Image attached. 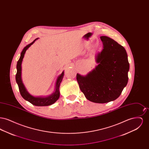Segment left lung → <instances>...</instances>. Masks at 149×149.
Returning <instances> with one entry per match:
<instances>
[{"label": "left lung", "mask_w": 149, "mask_h": 149, "mask_svg": "<svg viewBox=\"0 0 149 149\" xmlns=\"http://www.w3.org/2000/svg\"><path fill=\"white\" fill-rule=\"evenodd\" d=\"M103 49L97 56L95 69L77 80L86 99L97 103L113 101L120 97L128 83L130 64L125 48L113 39L101 36Z\"/></svg>", "instance_id": "obj_1"}]
</instances>
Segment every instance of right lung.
<instances>
[{
    "label": "right lung",
    "instance_id": "add662e5",
    "mask_svg": "<svg viewBox=\"0 0 149 149\" xmlns=\"http://www.w3.org/2000/svg\"><path fill=\"white\" fill-rule=\"evenodd\" d=\"M38 39L36 38L33 42L31 43L30 44L26 46L23 51H22L21 54V56L19 59L18 60L17 64V74L15 75V80L17 84L18 85L19 91L22 97L29 102H30L31 104H32L34 106H50L52 104H54L57 99H58L60 97V92H59V87L60 83L63 80V78L64 77V71L61 73L60 75L57 79L56 83V88H55V92L53 93L51 95L45 97V98H42V97H35L31 95H30L29 93L27 92L24 86L22 83L21 80V64L24 55V54L26 51V50L29 49V47L35 42L36 40Z\"/></svg>",
    "mask_w": 149,
    "mask_h": 149
}]
</instances>
